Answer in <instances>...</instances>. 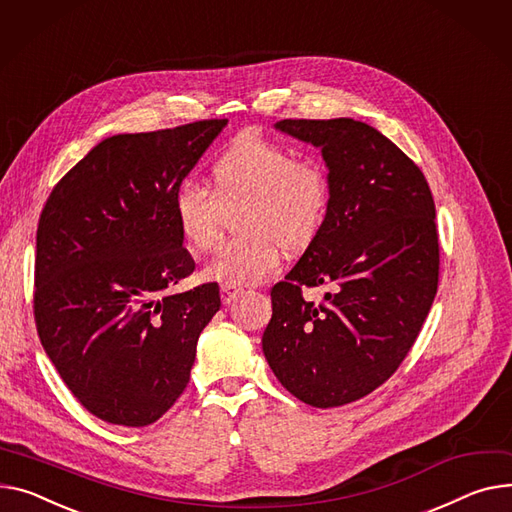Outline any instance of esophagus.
Wrapping results in <instances>:
<instances>
[{"mask_svg":"<svg viewBox=\"0 0 512 512\" xmlns=\"http://www.w3.org/2000/svg\"><path fill=\"white\" fill-rule=\"evenodd\" d=\"M243 288H236V286H222L220 288V298H222V302L224 304H230V302H234L238 296H243Z\"/></svg>","mask_w":512,"mask_h":512,"instance_id":"esophagus-1","label":"esophagus"}]
</instances>
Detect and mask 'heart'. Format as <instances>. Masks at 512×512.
Listing matches in <instances>:
<instances>
[{"label":"heart","mask_w":512,"mask_h":512,"mask_svg":"<svg viewBox=\"0 0 512 512\" xmlns=\"http://www.w3.org/2000/svg\"><path fill=\"white\" fill-rule=\"evenodd\" d=\"M214 193L185 179L173 193V218L195 251L216 245L222 208L245 199L236 228L243 230L220 247L203 278L224 286H253L280 265L284 245L292 251L313 243L329 208V181L313 160H296L292 150L243 135L212 166Z\"/></svg>","instance_id":"b5f03b06"}]
</instances>
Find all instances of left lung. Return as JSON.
Returning <instances> with one entry per match:
<instances>
[{
  "label": "left lung",
  "mask_w": 512,
  "mask_h": 512,
  "mask_svg": "<svg viewBox=\"0 0 512 512\" xmlns=\"http://www.w3.org/2000/svg\"><path fill=\"white\" fill-rule=\"evenodd\" d=\"M276 129L321 150L329 208L271 288L263 354L300 401L346 405L391 377L428 317L438 288L434 199L422 170L362 121L284 119ZM302 285L332 292L315 305L301 298Z\"/></svg>",
  "instance_id": "left-lung-1"
}]
</instances>
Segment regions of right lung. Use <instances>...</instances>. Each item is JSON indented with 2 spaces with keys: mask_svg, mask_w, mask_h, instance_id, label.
Segmentation results:
<instances>
[{
  "mask_svg": "<svg viewBox=\"0 0 512 512\" xmlns=\"http://www.w3.org/2000/svg\"><path fill=\"white\" fill-rule=\"evenodd\" d=\"M210 119L96 144L51 191L37 230L34 319L90 414L156 422L181 397L218 284L166 294L195 269L173 193L226 127Z\"/></svg>",
  "mask_w": 512,
  "mask_h": 512,
  "instance_id": "add662e5",
  "label": "right lung"
}]
</instances>
